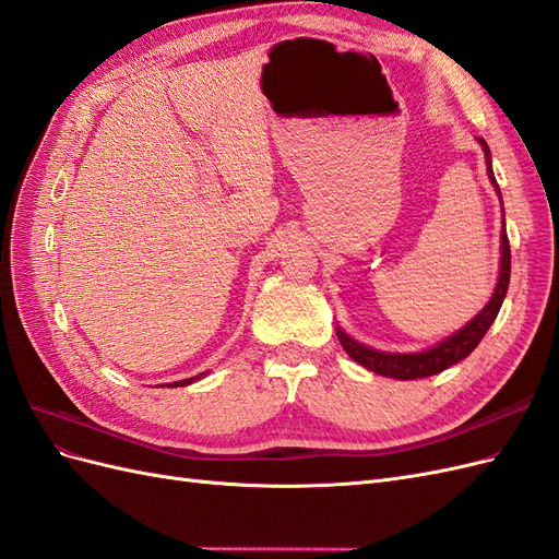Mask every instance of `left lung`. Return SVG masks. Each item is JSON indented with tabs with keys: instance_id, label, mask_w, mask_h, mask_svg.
<instances>
[{
	"instance_id": "left-lung-1",
	"label": "left lung",
	"mask_w": 559,
	"mask_h": 559,
	"mask_svg": "<svg viewBox=\"0 0 559 559\" xmlns=\"http://www.w3.org/2000/svg\"><path fill=\"white\" fill-rule=\"evenodd\" d=\"M483 151H485V160H487V175L489 181L495 183L497 193L499 183L492 173V156H489V148L485 140H478ZM509 282H511V245H509V235H506V218H503V230H501V267H499V280H497V289L489 298L487 306L473 317L464 329L456 331L454 335L445 337L443 343H438L431 349L425 352H415V354H392V352H380L373 347H366L361 343L349 337L343 329H337V341L345 347L349 354V359L361 364L364 368L373 370L378 376L384 378H394V380H417V378H429L441 373V370L454 366L456 361L466 359L468 354L478 347L483 341V335L489 331V326L495 324V319L501 310V302L506 298V292H509Z\"/></svg>"
}]
</instances>
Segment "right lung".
<instances>
[{
	"instance_id": "obj_1",
	"label": "right lung",
	"mask_w": 559,
	"mask_h": 559,
	"mask_svg": "<svg viewBox=\"0 0 559 559\" xmlns=\"http://www.w3.org/2000/svg\"><path fill=\"white\" fill-rule=\"evenodd\" d=\"M202 376H205V373H200V376H195V378H189V380H179V382H170V384H167V386H173V384H175V386H186V384H191L193 380H200Z\"/></svg>"
}]
</instances>
